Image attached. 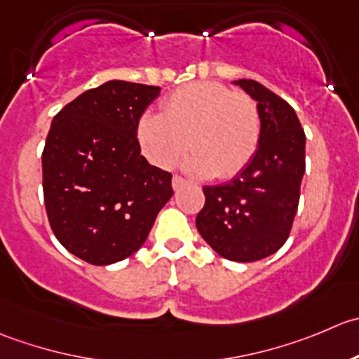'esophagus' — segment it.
Instances as JSON below:
<instances>
[{"mask_svg": "<svg viewBox=\"0 0 359 359\" xmlns=\"http://www.w3.org/2000/svg\"><path fill=\"white\" fill-rule=\"evenodd\" d=\"M184 184H187V180L181 178L180 175L172 176V188H175V190H180V188L184 187Z\"/></svg>", "mask_w": 359, "mask_h": 359, "instance_id": "esophagus-1", "label": "esophagus"}]
</instances>
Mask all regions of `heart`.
Wrapping results in <instances>:
<instances>
[{"mask_svg":"<svg viewBox=\"0 0 359 359\" xmlns=\"http://www.w3.org/2000/svg\"><path fill=\"white\" fill-rule=\"evenodd\" d=\"M260 137L255 99L216 81L180 87L162 101L161 115L144 113L136 127L137 144L154 165L172 168L188 147L191 154L184 158V169L216 178L243 171L257 154Z\"/></svg>","mask_w":359,"mask_h":359,"instance_id":"obj_1","label":"heart"}]
</instances>
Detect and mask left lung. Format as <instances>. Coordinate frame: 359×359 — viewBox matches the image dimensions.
Here are the masks:
<instances>
[{
    "mask_svg": "<svg viewBox=\"0 0 359 359\" xmlns=\"http://www.w3.org/2000/svg\"><path fill=\"white\" fill-rule=\"evenodd\" d=\"M257 101L262 137L250 164L232 180L204 187L195 225L205 243L232 262H257L292 232L305 172V134L295 109L255 80H237Z\"/></svg>",
    "mask_w": 359,
    "mask_h": 359,
    "instance_id": "8db88e82",
    "label": "left lung"
}]
</instances>
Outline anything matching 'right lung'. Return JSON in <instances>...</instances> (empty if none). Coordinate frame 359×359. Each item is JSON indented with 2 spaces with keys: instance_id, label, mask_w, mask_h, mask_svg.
Listing matches in <instances>:
<instances>
[{
  "instance_id": "obj_1",
  "label": "right lung",
  "mask_w": 359,
  "mask_h": 359,
  "mask_svg": "<svg viewBox=\"0 0 359 359\" xmlns=\"http://www.w3.org/2000/svg\"><path fill=\"white\" fill-rule=\"evenodd\" d=\"M161 87L111 80L64 106L45 141L43 198L57 241L92 265L136 253L172 197V175L141 155L136 127Z\"/></svg>"
}]
</instances>
